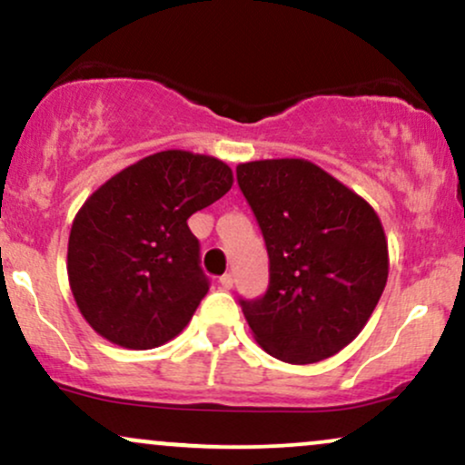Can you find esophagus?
Returning a JSON list of instances; mask_svg holds the SVG:
<instances>
[{"label": "esophagus", "mask_w": 465, "mask_h": 465, "mask_svg": "<svg viewBox=\"0 0 465 465\" xmlns=\"http://www.w3.org/2000/svg\"><path fill=\"white\" fill-rule=\"evenodd\" d=\"M232 282H234V276L231 274V272H226V274H223V276L220 278V285H222L223 289H231Z\"/></svg>", "instance_id": "esophagus-1"}]
</instances>
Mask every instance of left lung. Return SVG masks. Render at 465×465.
I'll return each instance as SVG.
<instances>
[{"label": "left lung", "instance_id": "obj_1", "mask_svg": "<svg viewBox=\"0 0 465 465\" xmlns=\"http://www.w3.org/2000/svg\"><path fill=\"white\" fill-rule=\"evenodd\" d=\"M237 183L270 256V285L239 300L256 341L304 365L346 348L379 304L390 272L372 206L302 158L242 163Z\"/></svg>", "mask_w": 465, "mask_h": 465}]
</instances>
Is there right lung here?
Here are the masks:
<instances>
[{"label":"right lung","instance_id":"add662e5","mask_svg":"<svg viewBox=\"0 0 465 465\" xmlns=\"http://www.w3.org/2000/svg\"><path fill=\"white\" fill-rule=\"evenodd\" d=\"M231 187L226 163L165 150L114 173L82 204L69 234L67 274L97 335L150 351L189 324L209 278L187 220Z\"/></svg>","mask_w":465,"mask_h":465}]
</instances>
